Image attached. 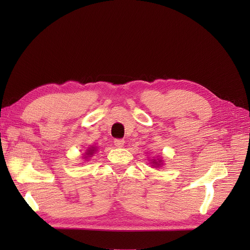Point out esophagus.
Returning <instances> with one entry per match:
<instances>
[{"mask_svg":"<svg viewBox=\"0 0 250 250\" xmlns=\"http://www.w3.org/2000/svg\"><path fill=\"white\" fill-rule=\"evenodd\" d=\"M113 143H115V146L116 147H118V148H121V147H123L124 146V140H122V139H116L115 140V142H113Z\"/></svg>","mask_w":250,"mask_h":250,"instance_id":"obj_1","label":"esophagus"}]
</instances>
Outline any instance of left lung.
<instances>
[{"mask_svg":"<svg viewBox=\"0 0 250 250\" xmlns=\"http://www.w3.org/2000/svg\"><path fill=\"white\" fill-rule=\"evenodd\" d=\"M152 163L155 165V167H158V166H161V165H162V164H161V163H162V160H160L158 162H156V161L154 160Z\"/></svg>","mask_w":250,"mask_h":250,"instance_id":"obj_1","label":"left lung"}]
</instances>
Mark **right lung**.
<instances>
[{
  "mask_svg": "<svg viewBox=\"0 0 250 250\" xmlns=\"http://www.w3.org/2000/svg\"><path fill=\"white\" fill-rule=\"evenodd\" d=\"M96 152V148L95 147H92V148H88L87 150H86V152H85V156H87V157H89V156H92L94 153Z\"/></svg>",
  "mask_w": 250,
  "mask_h": 250,
  "instance_id": "obj_1",
  "label": "right lung"
}]
</instances>
